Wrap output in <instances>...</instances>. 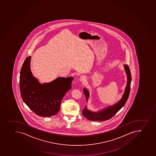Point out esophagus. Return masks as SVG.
Returning a JSON list of instances; mask_svg holds the SVG:
<instances>
[{
	"instance_id": "esophagus-1",
	"label": "esophagus",
	"mask_w": 156,
	"mask_h": 156,
	"mask_svg": "<svg viewBox=\"0 0 156 156\" xmlns=\"http://www.w3.org/2000/svg\"><path fill=\"white\" fill-rule=\"evenodd\" d=\"M86 79H87V77H86V76H82L80 78V80L81 82H84L86 80Z\"/></svg>"
}]
</instances>
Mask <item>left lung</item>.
<instances>
[{
    "instance_id": "left-lung-1",
    "label": "left lung",
    "mask_w": 156,
    "mask_h": 156,
    "mask_svg": "<svg viewBox=\"0 0 156 156\" xmlns=\"http://www.w3.org/2000/svg\"><path fill=\"white\" fill-rule=\"evenodd\" d=\"M124 67L127 75L128 81L126 83L125 93L123 94L122 98H121V100L115 105L108 107L107 108L101 111L100 112H92L91 111L87 110V107H85L82 111V113L83 116L87 118V119L92 121H106L112 118L119 110H121V108H122V107H124L129 96L130 89H131V83L132 81V76H131V72H130L129 67L128 65H125L124 66ZM83 91L87 101L89 98V91H87V90L86 89L83 90Z\"/></svg>"
}]
</instances>
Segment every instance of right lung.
Listing matches in <instances>:
<instances>
[{"instance_id": "1", "label": "right lung", "mask_w": 156, "mask_h": 156, "mask_svg": "<svg viewBox=\"0 0 156 156\" xmlns=\"http://www.w3.org/2000/svg\"><path fill=\"white\" fill-rule=\"evenodd\" d=\"M31 56L24 60L20 73L21 98L31 111L41 117L55 115L60 109L62 98L72 88L73 77H58L48 83L41 84L30 69Z\"/></svg>"}]
</instances>
